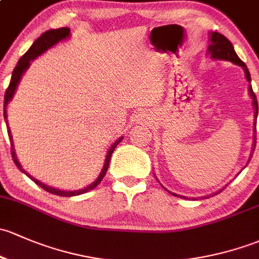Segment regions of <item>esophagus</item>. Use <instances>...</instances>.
<instances>
[{
    "mask_svg": "<svg viewBox=\"0 0 259 259\" xmlns=\"http://www.w3.org/2000/svg\"><path fill=\"white\" fill-rule=\"evenodd\" d=\"M136 122H137L138 124H151L152 118L149 117V114L145 113V112H140V113L136 116Z\"/></svg>",
    "mask_w": 259,
    "mask_h": 259,
    "instance_id": "34e87169",
    "label": "esophagus"
}]
</instances>
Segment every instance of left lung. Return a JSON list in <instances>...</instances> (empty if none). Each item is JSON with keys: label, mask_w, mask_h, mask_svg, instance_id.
Instances as JSON below:
<instances>
[{"label": "left lung", "mask_w": 259, "mask_h": 259, "mask_svg": "<svg viewBox=\"0 0 259 259\" xmlns=\"http://www.w3.org/2000/svg\"><path fill=\"white\" fill-rule=\"evenodd\" d=\"M209 42H210V44L208 46V50H207V53H208V56H210V58H212V60L229 61V62L234 63V65L241 66V67L244 70V76H246V79L248 82H250V74H249L248 68H247V66L244 65V62H242L241 58L237 56L236 51H234V49H233V45L231 44V41H229L228 38H226L223 34L218 33V32H210V33H209ZM248 92H249L250 98H252L253 107H254V137H253L252 152H250L249 158H248V161H247V163H249L250 158H252V156H253V151H254V148H255V124H257V116H258V102H257V98H255V95H254V92H253L252 86H250V84L248 86ZM244 167H246V166H244ZM244 167H243V168H244ZM243 168H242V169H243ZM226 186H227V185H226ZM226 186L223 188H226ZM223 188H221V189H218V191L213 192L212 194H208V196H204L203 198H209V197L215 196V194H218L220 192H222ZM164 189H166V188H164ZM166 191H168V189H166ZM168 193L172 194V196L181 197V198H187V197L178 196V194L172 193V192H169V191H168Z\"/></svg>", "instance_id": "8db88e82"}]
</instances>
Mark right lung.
Masks as SVG:
<instances>
[{"mask_svg":"<svg viewBox=\"0 0 259 259\" xmlns=\"http://www.w3.org/2000/svg\"><path fill=\"white\" fill-rule=\"evenodd\" d=\"M70 36H71V32L68 27L57 28V30H50V31L45 32V33H42L41 36H39L38 38L33 42V45L30 47V50H28L27 52H26L25 55L20 58V61L17 62V66H16L15 70H13V72H12V77H11L9 89H7L6 93H5V102H4V117H5V121H6L7 132H9V137H10V142H11V153H12V158H13V162H15V164L17 166V168L20 169L21 172L25 173L28 178H31V180L33 181L37 186H39V187L44 188L45 191L50 192V193L56 194V196H61V197L78 196V194L86 193V192L91 191V189L97 187V186L101 183V181L103 180V177H105L106 172H107L108 166H110L111 156H112V153H113L114 148L117 147V145H118V143L122 141V138H123V137H119L118 140L114 141L113 145L111 146L110 149H108L107 154H106L105 163H103V168H102V170H101V173H100V176L97 177V180H96L95 182L91 183V185L87 186V187H84L82 189H77V191H62V189L53 188V187H51V186L45 185V183H42L41 181H38V180H36L34 177H32L30 173L26 172V170L22 168V166H21L20 162H18L17 156H16L15 145H13L12 133H11V130L9 127V121H7V105H9L10 101L12 100L13 96H15V92H16V90H17L18 83H20L23 73H25V72L27 71V68L30 67L31 61H33L34 58H37L39 55H42V53L46 52V51L51 49V47H53L55 45H57L58 42L65 41V39L70 38Z\"/></svg>","mask_w":259,"mask_h":259,"instance_id":"1","label":"right lung"}]
</instances>
